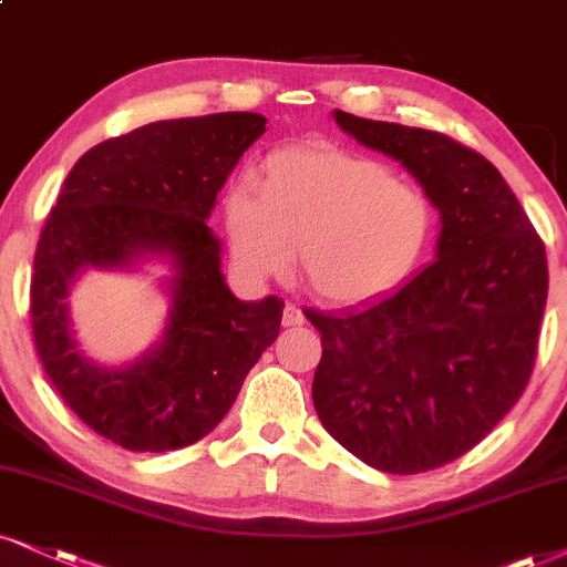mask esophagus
Masks as SVG:
<instances>
[{"instance_id":"esophagus-1","label":"esophagus","mask_w":567,"mask_h":567,"mask_svg":"<svg viewBox=\"0 0 567 567\" xmlns=\"http://www.w3.org/2000/svg\"><path fill=\"white\" fill-rule=\"evenodd\" d=\"M281 323H284L286 328H289V326H302V323H305V312L299 310V307H297L295 302H286Z\"/></svg>"}]
</instances>
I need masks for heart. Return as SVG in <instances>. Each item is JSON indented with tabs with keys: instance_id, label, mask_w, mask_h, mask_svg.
Returning a JSON list of instances; mask_svg holds the SVG:
<instances>
[{
	"instance_id": "1",
	"label": "heart",
	"mask_w": 567,
	"mask_h": 567,
	"mask_svg": "<svg viewBox=\"0 0 567 567\" xmlns=\"http://www.w3.org/2000/svg\"><path fill=\"white\" fill-rule=\"evenodd\" d=\"M230 255L244 276H281L299 257L312 295L333 305L373 302L421 262L431 202L375 159L331 146H291L265 159L255 186L223 199Z\"/></svg>"
}]
</instances>
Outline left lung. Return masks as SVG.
Instances as JSON below:
<instances>
[{"label":"left lung","instance_id":"8db88e82","mask_svg":"<svg viewBox=\"0 0 567 567\" xmlns=\"http://www.w3.org/2000/svg\"><path fill=\"white\" fill-rule=\"evenodd\" d=\"M344 134L396 159L439 209L436 260L381 302L305 316L323 358V429L383 473L433 471L513 410L534 370L547 255L502 173L454 138L333 110Z\"/></svg>","mask_w":567,"mask_h":567}]
</instances>
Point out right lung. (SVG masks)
I'll return each instance as SVG.
<instances>
[{
	"mask_svg": "<svg viewBox=\"0 0 567 567\" xmlns=\"http://www.w3.org/2000/svg\"><path fill=\"white\" fill-rule=\"evenodd\" d=\"M268 117L215 113L157 121L89 150L49 213L33 257V339L49 381L89 429L131 452H171L218 425L278 337L284 302H244L207 226L215 199ZM159 261L168 299L142 359L104 367L74 339L69 300L86 269Z\"/></svg>",
	"mask_w": 567,
	"mask_h": 567,
	"instance_id": "1",
	"label": "right lung"
}]
</instances>
